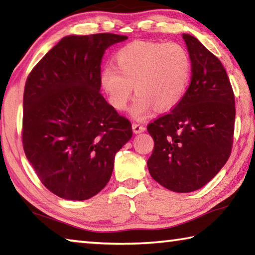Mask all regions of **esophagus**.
I'll use <instances>...</instances> for the list:
<instances>
[{
    "instance_id": "1",
    "label": "esophagus",
    "mask_w": 255,
    "mask_h": 255,
    "mask_svg": "<svg viewBox=\"0 0 255 255\" xmlns=\"http://www.w3.org/2000/svg\"><path fill=\"white\" fill-rule=\"evenodd\" d=\"M132 130L135 133H140L145 130V127H143L141 125H138V124H132Z\"/></svg>"
}]
</instances>
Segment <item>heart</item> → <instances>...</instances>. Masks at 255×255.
I'll list each match as a JSON object with an SVG mask.
<instances>
[{
	"label": "heart",
	"instance_id": "heart-1",
	"mask_svg": "<svg viewBox=\"0 0 255 255\" xmlns=\"http://www.w3.org/2000/svg\"><path fill=\"white\" fill-rule=\"evenodd\" d=\"M116 68L107 66L100 83L110 105L125 110L133 92V119L144 120L155 108L171 110L182 100L192 74V59L185 47L175 42L133 41L115 55Z\"/></svg>",
	"mask_w": 255,
	"mask_h": 255
}]
</instances>
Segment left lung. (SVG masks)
<instances>
[{
    "instance_id": "obj_1",
    "label": "left lung",
    "mask_w": 255,
    "mask_h": 255,
    "mask_svg": "<svg viewBox=\"0 0 255 255\" xmlns=\"http://www.w3.org/2000/svg\"><path fill=\"white\" fill-rule=\"evenodd\" d=\"M182 37L192 59L191 83L169 115L147 126L154 139L147 167L164 188L187 193L208 183L230 157L235 100L221 60L196 37Z\"/></svg>"
}]
</instances>
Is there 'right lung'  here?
<instances>
[{
    "mask_svg": "<svg viewBox=\"0 0 255 255\" xmlns=\"http://www.w3.org/2000/svg\"><path fill=\"white\" fill-rule=\"evenodd\" d=\"M126 36H66L33 67L23 93V149L45 187L86 200L106 187L131 124L100 93L101 59Z\"/></svg>",
    "mask_w": 255,
    "mask_h": 255,
    "instance_id": "obj_1",
    "label": "right lung"
}]
</instances>
